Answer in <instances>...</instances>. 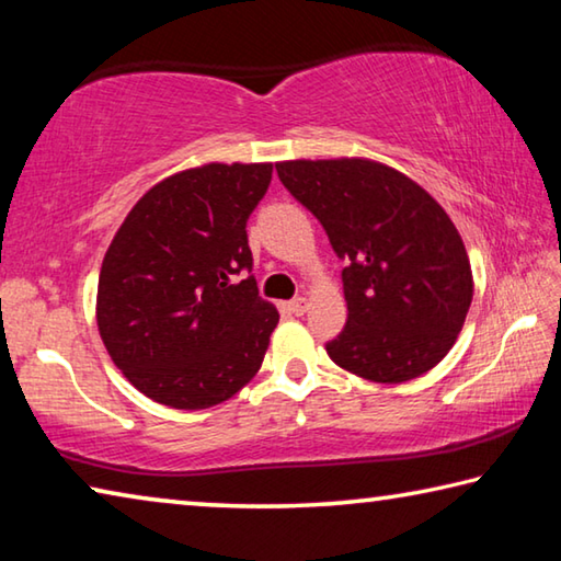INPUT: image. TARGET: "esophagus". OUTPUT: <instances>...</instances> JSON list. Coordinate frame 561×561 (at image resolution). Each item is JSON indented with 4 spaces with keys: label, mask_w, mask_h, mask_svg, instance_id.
Instances as JSON below:
<instances>
[{
    "label": "esophagus",
    "mask_w": 561,
    "mask_h": 561,
    "mask_svg": "<svg viewBox=\"0 0 561 561\" xmlns=\"http://www.w3.org/2000/svg\"><path fill=\"white\" fill-rule=\"evenodd\" d=\"M287 307H289V311H291V314H297V317H301V314H304V311H307V309H309V299H307V297H297V299H291V301L287 304Z\"/></svg>",
    "instance_id": "esophagus-1"
}]
</instances>
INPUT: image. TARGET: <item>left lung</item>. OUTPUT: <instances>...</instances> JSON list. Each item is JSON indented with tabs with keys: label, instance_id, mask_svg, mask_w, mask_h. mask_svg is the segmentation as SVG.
Returning <instances> with one entry per match:
<instances>
[{
	"label": "left lung",
	"instance_id": "8db88e82",
	"mask_svg": "<svg viewBox=\"0 0 561 561\" xmlns=\"http://www.w3.org/2000/svg\"><path fill=\"white\" fill-rule=\"evenodd\" d=\"M277 173L346 260L348 319L327 344L331 360L374 383L411 381L440 364L474 284L462 237L438 201L368 158L282 160Z\"/></svg>",
	"mask_w": 561,
	"mask_h": 561
}]
</instances>
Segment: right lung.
<instances>
[{
	"label": "right lung",
	"instance_id": "add662e5",
	"mask_svg": "<svg viewBox=\"0 0 561 561\" xmlns=\"http://www.w3.org/2000/svg\"><path fill=\"white\" fill-rule=\"evenodd\" d=\"M272 163H205L133 205L101 264L96 321L123 376L178 411H203L252 381L279 321L252 270L247 220Z\"/></svg>",
	"mask_w": 561,
	"mask_h": 561
}]
</instances>
